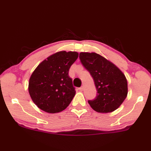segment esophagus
<instances>
[{"label": "esophagus", "instance_id": "34e87169", "mask_svg": "<svg viewBox=\"0 0 151 151\" xmlns=\"http://www.w3.org/2000/svg\"><path fill=\"white\" fill-rule=\"evenodd\" d=\"M78 89L80 91H83V89H84V87H83V86H81V88H78Z\"/></svg>", "mask_w": 151, "mask_h": 151}]
</instances>
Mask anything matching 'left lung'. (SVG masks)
<instances>
[{"label": "left lung", "instance_id": "1", "mask_svg": "<svg viewBox=\"0 0 151 151\" xmlns=\"http://www.w3.org/2000/svg\"><path fill=\"white\" fill-rule=\"evenodd\" d=\"M79 58L93 78L97 97L88 103L99 113H110L120 106L128 94L127 78L113 63L95 52H81Z\"/></svg>", "mask_w": 151, "mask_h": 151}]
</instances>
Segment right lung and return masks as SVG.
<instances>
[{"instance_id": "right-lung-1", "label": "right lung", "mask_w": 151, "mask_h": 151, "mask_svg": "<svg viewBox=\"0 0 151 151\" xmlns=\"http://www.w3.org/2000/svg\"><path fill=\"white\" fill-rule=\"evenodd\" d=\"M78 57L77 52L60 51L44 60L34 70L28 82V92L41 110L55 114L69 105L76 91L69 70Z\"/></svg>"}]
</instances>
